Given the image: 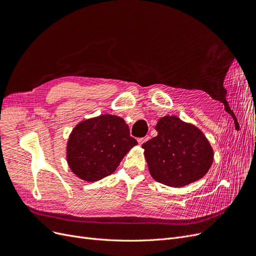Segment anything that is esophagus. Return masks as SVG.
Instances as JSON below:
<instances>
[{
  "label": "esophagus",
  "instance_id": "1",
  "mask_svg": "<svg viewBox=\"0 0 256 256\" xmlns=\"http://www.w3.org/2000/svg\"><path fill=\"white\" fill-rule=\"evenodd\" d=\"M148 138H150L147 136H144V138H138V144L142 145L144 142H146L147 140H148Z\"/></svg>",
  "mask_w": 256,
  "mask_h": 256
}]
</instances>
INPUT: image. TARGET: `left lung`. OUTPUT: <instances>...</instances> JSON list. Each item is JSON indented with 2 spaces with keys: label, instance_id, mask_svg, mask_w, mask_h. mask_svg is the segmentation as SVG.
<instances>
[{
  "label": "left lung",
  "instance_id": "8db88e82",
  "mask_svg": "<svg viewBox=\"0 0 256 256\" xmlns=\"http://www.w3.org/2000/svg\"><path fill=\"white\" fill-rule=\"evenodd\" d=\"M154 129L157 136L142 145L154 180L170 187H182L208 172L214 152L198 128L166 115Z\"/></svg>",
  "mask_w": 256,
  "mask_h": 256
}]
</instances>
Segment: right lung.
Here are the masks:
<instances>
[{
	"mask_svg": "<svg viewBox=\"0 0 256 256\" xmlns=\"http://www.w3.org/2000/svg\"><path fill=\"white\" fill-rule=\"evenodd\" d=\"M136 144L122 118L99 115L74 128L67 143V162L81 180L97 182L111 175Z\"/></svg>",
	"mask_w": 256,
	"mask_h": 256,
	"instance_id": "obj_1",
	"label": "right lung"
}]
</instances>
